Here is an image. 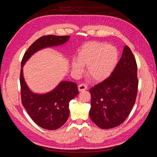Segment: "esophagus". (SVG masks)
<instances>
[{
  "mask_svg": "<svg viewBox=\"0 0 157 157\" xmlns=\"http://www.w3.org/2000/svg\"><path fill=\"white\" fill-rule=\"evenodd\" d=\"M78 89L79 90V92H82L84 90L87 89V86L85 84H80L78 85Z\"/></svg>",
  "mask_w": 157,
  "mask_h": 157,
  "instance_id": "34e87169",
  "label": "esophagus"
}]
</instances>
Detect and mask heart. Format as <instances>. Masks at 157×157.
<instances>
[{
    "label": "heart",
    "mask_w": 157,
    "mask_h": 157,
    "mask_svg": "<svg viewBox=\"0 0 157 157\" xmlns=\"http://www.w3.org/2000/svg\"><path fill=\"white\" fill-rule=\"evenodd\" d=\"M77 60H73L71 67L77 73L82 71L81 66H87L88 77L94 82H101L111 75L116 66L118 52L115 46L105 42H88L84 44L77 53Z\"/></svg>",
    "instance_id": "b5f03b06"
}]
</instances>
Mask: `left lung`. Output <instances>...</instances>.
Returning a JSON list of instances; mask_svg holds the SVG:
<instances>
[{
    "label": "left lung",
    "instance_id": "1",
    "mask_svg": "<svg viewBox=\"0 0 157 157\" xmlns=\"http://www.w3.org/2000/svg\"><path fill=\"white\" fill-rule=\"evenodd\" d=\"M137 67L130 48L125 46L110 77L90 88V117L98 127L109 129L121 124L130 115L138 88Z\"/></svg>",
    "mask_w": 157,
    "mask_h": 157
}]
</instances>
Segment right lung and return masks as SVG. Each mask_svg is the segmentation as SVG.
<instances>
[{
  "instance_id": "add662e5",
  "label": "right lung",
  "mask_w": 157,
  "mask_h": 157,
  "mask_svg": "<svg viewBox=\"0 0 157 157\" xmlns=\"http://www.w3.org/2000/svg\"><path fill=\"white\" fill-rule=\"evenodd\" d=\"M70 36L46 35L40 37L30 46L23 55L20 71L21 103L32 120L40 127L54 130L62 126L69 115V102L78 94L75 82L62 81L54 90L45 94L33 93L27 87L22 67L30 57L38 50L64 44Z\"/></svg>"
}]
</instances>
